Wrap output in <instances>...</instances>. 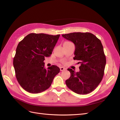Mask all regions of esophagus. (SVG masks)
I'll use <instances>...</instances> for the list:
<instances>
[{
  "mask_svg": "<svg viewBox=\"0 0 120 120\" xmlns=\"http://www.w3.org/2000/svg\"><path fill=\"white\" fill-rule=\"evenodd\" d=\"M66 70V68H64V67H60V71H64V70Z\"/></svg>",
  "mask_w": 120,
  "mask_h": 120,
  "instance_id": "34e87169",
  "label": "esophagus"
}]
</instances>
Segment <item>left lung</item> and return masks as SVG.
<instances>
[{"label": "left lung", "instance_id": "8db88e82", "mask_svg": "<svg viewBox=\"0 0 120 120\" xmlns=\"http://www.w3.org/2000/svg\"><path fill=\"white\" fill-rule=\"evenodd\" d=\"M62 37L74 43V60L81 64L79 72L68 69L71 77L66 80V85L79 95L90 93L99 85L104 75L106 59L101 41L90 32H73Z\"/></svg>", "mask_w": 120, "mask_h": 120}]
</instances>
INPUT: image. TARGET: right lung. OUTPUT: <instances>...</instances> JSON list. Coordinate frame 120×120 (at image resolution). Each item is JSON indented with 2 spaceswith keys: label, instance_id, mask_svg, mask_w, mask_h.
<instances>
[{
  "label": "right lung",
  "instance_id": "right-lung-1",
  "mask_svg": "<svg viewBox=\"0 0 120 120\" xmlns=\"http://www.w3.org/2000/svg\"><path fill=\"white\" fill-rule=\"evenodd\" d=\"M60 36L31 33L19 42L13 64L17 80L25 90L32 94L45 91L59 73L56 66L45 68L43 61L51 55Z\"/></svg>",
  "mask_w": 120,
  "mask_h": 120
}]
</instances>
